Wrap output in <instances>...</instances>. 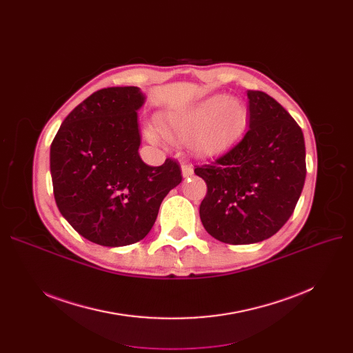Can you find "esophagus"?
<instances>
[{
  "label": "esophagus",
  "mask_w": 353,
  "mask_h": 353,
  "mask_svg": "<svg viewBox=\"0 0 353 353\" xmlns=\"http://www.w3.org/2000/svg\"><path fill=\"white\" fill-rule=\"evenodd\" d=\"M193 173H194V170H193V167L190 164H183L181 165L183 177H190V176H193Z\"/></svg>",
  "instance_id": "esophagus-1"
}]
</instances>
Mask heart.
I'll list each match as a JSON object with an SVG mask.
<instances>
[{
  "label": "heart",
  "instance_id": "heart-1",
  "mask_svg": "<svg viewBox=\"0 0 353 353\" xmlns=\"http://www.w3.org/2000/svg\"><path fill=\"white\" fill-rule=\"evenodd\" d=\"M248 121V108L237 100L217 94L188 108L169 111L157 124L161 134L172 141H189L192 152L203 159L216 157L234 144ZM148 137L160 141L156 128Z\"/></svg>",
  "mask_w": 353,
  "mask_h": 353
}]
</instances>
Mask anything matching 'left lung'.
Returning a JSON list of instances; mask_svg holds the SVG:
<instances>
[{
    "mask_svg": "<svg viewBox=\"0 0 353 353\" xmlns=\"http://www.w3.org/2000/svg\"><path fill=\"white\" fill-rule=\"evenodd\" d=\"M249 130L232 150L196 165L208 184L200 205L206 232L229 245L269 239L292 216L306 177L302 128L263 91H248Z\"/></svg>",
    "mask_w": 353,
    "mask_h": 353,
    "instance_id": "obj_1",
    "label": "left lung"
}]
</instances>
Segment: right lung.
<instances>
[{
    "mask_svg": "<svg viewBox=\"0 0 353 353\" xmlns=\"http://www.w3.org/2000/svg\"><path fill=\"white\" fill-rule=\"evenodd\" d=\"M139 87L92 92L63 121L50 148L54 199L83 237L108 248L127 246L152 230L163 199L181 181L177 161L147 165L137 111Z\"/></svg>",
    "mask_w": 353,
    "mask_h": 353,
    "instance_id": "obj_1",
    "label": "right lung"
}]
</instances>
